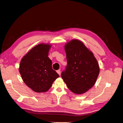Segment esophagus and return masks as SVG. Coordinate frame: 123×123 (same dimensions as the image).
Listing matches in <instances>:
<instances>
[{"mask_svg": "<svg viewBox=\"0 0 123 123\" xmlns=\"http://www.w3.org/2000/svg\"><path fill=\"white\" fill-rule=\"evenodd\" d=\"M57 74L60 75H61V70L59 69V70H57Z\"/></svg>", "mask_w": 123, "mask_h": 123, "instance_id": "34e87169", "label": "esophagus"}]
</instances>
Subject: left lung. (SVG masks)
<instances>
[{"instance_id": "left-lung-1", "label": "left lung", "mask_w": 123, "mask_h": 123, "mask_svg": "<svg viewBox=\"0 0 123 123\" xmlns=\"http://www.w3.org/2000/svg\"><path fill=\"white\" fill-rule=\"evenodd\" d=\"M67 65L61 74L68 88L75 94L87 92L95 84L99 67L92 53L78 40L65 46Z\"/></svg>"}]
</instances>
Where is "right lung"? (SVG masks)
I'll list each match as a JSON object with an SVG mask.
<instances>
[{
    "mask_svg": "<svg viewBox=\"0 0 123 123\" xmlns=\"http://www.w3.org/2000/svg\"><path fill=\"white\" fill-rule=\"evenodd\" d=\"M51 45L40 44L31 49L23 57L19 71L23 81L37 92L48 91L59 75L52 69L48 57Z\"/></svg>",
    "mask_w": 123,
    "mask_h": 123,
    "instance_id": "right-lung-1",
    "label": "right lung"
}]
</instances>
